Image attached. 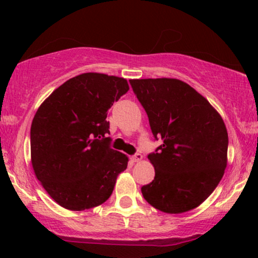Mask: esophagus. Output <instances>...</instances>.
Segmentation results:
<instances>
[{"label":"esophagus","mask_w":258,"mask_h":258,"mask_svg":"<svg viewBox=\"0 0 258 258\" xmlns=\"http://www.w3.org/2000/svg\"><path fill=\"white\" fill-rule=\"evenodd\" d=\"M142 159H143V155H142V154H135V155L133 156H131V161L132 162H139V161H142Z\"/></svg>","instance_id":"obj_1"}]
</instances>
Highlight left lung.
Listing matches in <instances>:
<instances>
[{"instance_id": "left-lung-1", "label": "left lung", "mask_w": 258, "mask_h": 258, "mask_svg": "<svg viewBox=\"0 0 258 258\" xmlns=\"http://www.w3.org/2000/svg\"><path fill=\"white\" fill-rule=\"evenodd\" d=\"M162 144L148 159L155 177L143 198L165 214H183L205 201L227 167L228 132L205 97L178 79L130 80Z\"/></svg>"}]
</instances>
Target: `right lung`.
Masks as SVG:
<instances>
[{"mask_svg":"<svg viewBox=\"0 0 258 258\" xmlns=\"http://www.w3.org/2000/svg\"><path fill=\"white\" fill-rule=\"evenodd\" d=\"M130 90L127 80L85 73L68 80L38 106L31 123V165L58 205L84 211L110 198L128 158L106 144V112Z\"/></svg>","mask_w":258,"mask_h":258,"instance_id":"add662e5","label":"right lung"}]
</instances>
